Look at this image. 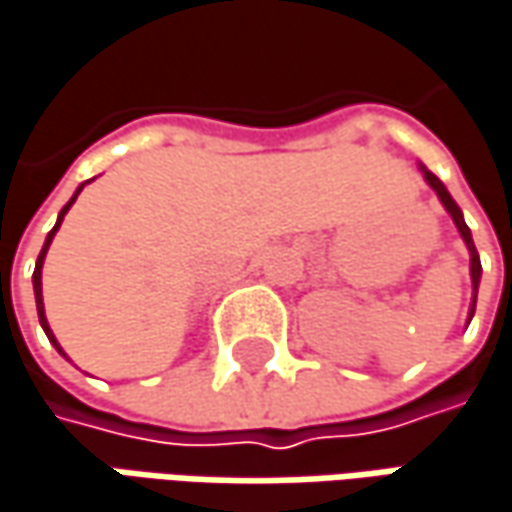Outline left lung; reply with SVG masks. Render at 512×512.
Returning a JSON list of instances; mask_svg holds the SVG:
<instances>
[{
    "mask_svg": "<svg viewBox=\"0 0 512 512\" xmlns=\"http://www.w3.org/2000/svg\"><path fill=\"white\" fill-rule=\"evenodd\" d=\"M423 176H426V182L432 185L437 191V196H440V202H443V208L452 214V220H455V226H458V231H461V237H464L466 249H469V272H472V286H475V295H478V281H481V260H478V252H475V243H472V234H469V226L464 223V214H461V208L455 205V199L449 196V191L443 188V182L437 179L432 170H426L423 167ZM475 295H472V310H469V318H472V313H475Z\"/></svg>",
    "mask_w": 512,
    "mask_h": 512,
    "instance_id": "1",
    "label": "left lung"
}]
</instances>
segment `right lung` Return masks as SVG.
<instances>
[{
	"instance_id": "add662e5",
	"label": "right lung",
	"mask_w": 512,
	"mask_h": 512,
	"mask_svg": "<svg viewBox=\"0 0 512 512\" xmlns=\"http://www.w3.org/2000/svg\"><path fill=\"white\" fill-rule=\"evenodd\" d=\"M83 191V185L77 188V194ZM77 194L69 199V205H63V211H60V217H57V226L51 228L48 231V237H46V246H43V252H40V257H37V266H34V295H37V316H40V324H43V330H46V336L54 342V347L60 350V345H57V339H54V333H51V327H48V321H46V307H43V260H46V252H48V246H51V240H54V234H57V228H60V223H63V217H66V211L72 208V202L77 199ZM63 353V350H60Z\"/></svg>"
}]
</instances>
